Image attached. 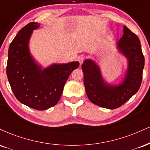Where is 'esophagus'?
I'll use <instances>...</instances> for the list:
<instances>
[{
  "label": "esophagus",
  "mask_w": 150,
  "mask_h": 150,
  "mask_svg": "<svg viewBox=\"0 0 150 150\" xmlns=\"http://www.w3.org/2000/svg\"><path fill=\"white\" fill-rule=\"evenodd\" d=\"M84 59V57H83V56H80V57H78V61H79V62H80V64H82Z\"/></svg>",
  "instance_id": "1"
}]
</instances>
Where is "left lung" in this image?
Masks as SVG:
<instances>
[{"label": "left lung", "mask_w": 150, "mask_h": 150, "mask_svg": "<svg viewBox=\"0 0 150 150\" xmlns=\"http://www.w3.org/2000/svg\"><path fill=\"white\" fill-rule=\"evenodd\" d=\"M115 46L127 60V68L118 84H111L105 80L100 66L93 59H86L82 65L84 84L90 101L110 110L122 106L136 94L141 84L145 66L140 40L126 26L124 35Z\"/></svg>", "instance_id": "left-lung-1"}]
</instances>
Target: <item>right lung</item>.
<instances>
[{
	"label": "right lung",
	"instance_id": "1",
	"mask_svg": "<svg viewBox=\"0 0 150 150\" xmlns=\"http://www.w3.org/2000/svg\"><path fill=\"white\" fill-rule=\"evenodd\" d=\"M40 23H28L19 30L8 50L7 75L14 96L28 107L45 110L57 104L70 73L78 61L52 64L46 68L33 57L29 42L33 31Z\"/></svg>",
	"mask_w": 150,
	"mask_h": 150
}]
</instances>
